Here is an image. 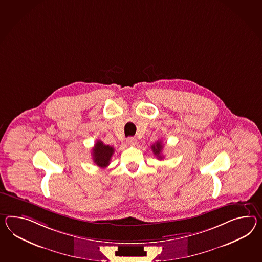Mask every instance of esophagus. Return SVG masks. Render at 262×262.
Returning a JSON list of instances; mask_svg holds the SVG:
<instances>
[{"label":"esophagus","instance_id":"obj_1","mask_svg":"<svg viewBox=\"0 0 262 262\" xmlns=\"http://www.w3.org/2000/svg\"><path fill=\"white\" fill-rule=\"evenodd\" d=\"M127 143H128V145H129V146H135L136 143H137V140L134 137H128V139H127Z\"/></svg>","mask_w":262,"mask_h":262}]
</instances>
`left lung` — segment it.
Returning <instances> with one entry per match:
<instances>
[{
  "instance_id": "obj_1",
  "label": "left lung",
  "mask_w": 262,
  "mask_h": 262,
  "mask_svg": "<svg viewBox=\"0 0 262 262\" xmlns=\"http://www.w3.org/2000/svg\"><path fill=\"white\" fill-rule=\"evenodd\" d=\"M151 149L154 151V155L159 160H162L164 158V156L161 154L162 149H163V144L161 141H157L155 144L151 146Z\"/></svg>"
}]
</instances>
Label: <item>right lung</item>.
<instances>
[{"mask_svg":"<svg viewBox=\"0 0 262 262\" xmlns=\"http://www.w3.org/2000/svg\"><path fill=\"white\" fill-rule=\"evenodd\" d=\"M115 152V148L108 145L103 144L100 140L96 141L95 147L92 149L94 163L99 167H106L110 164L111 158Z\"/></svg>","mask_w":262,"mask_h":262,"instance_id":"add662e5","label":"right lung"}]
</instances>
